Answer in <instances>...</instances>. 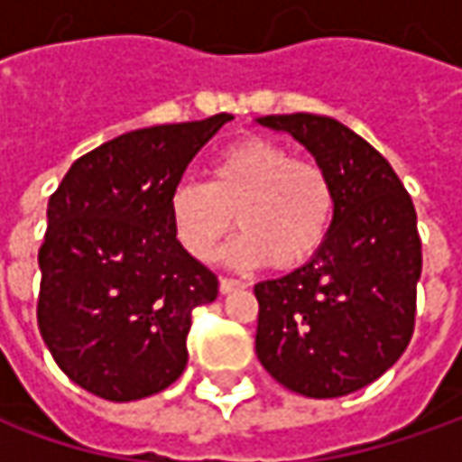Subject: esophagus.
Returning a JSON list of instances; mask_svg holds the SVG:
<instances>
[{"label": "esophagus", "instance_id": "esophagus-1", "mask_svg": "<svg viewBox=\"0 0 462 462\" xmlns=\"http://www.w3.org/2000/svg\"><path fill=\"white\" fill-rule=\"evenodd\" d=\"M221 293L228 295L234 293V291H241V288H246V282H241V280H231V277H221Z\"/></svg>", "mask_w": 462, "mask_h": 462}]
</instances>
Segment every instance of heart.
<instances>
[{
    "instance_id": "heart-1",
    "label": "heart",
    "mask_w": 462,
    "mask_h": 462,
    "mask_svg": "<svg viewBox=\"0 0 462 462\" xmlns=\"http://www.w3.org/2000/svg\"><path fill=\"white\" fill-rule=\"evenodd\" d=\"M337 195L327 169L293 159L288 146L246 135L213 156L208 182H180L169 192L174 239L192 259L213 257L231 228L241 234L223 259L234 267L273 264L291 273L316 257L334 223Z\"/></svg>"
}]
</instances>
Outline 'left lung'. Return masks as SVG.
Returning <instances> with one entry per match:
<instances>
[{
	"label": "left lung",
	"instance_id": "obj_1",
	"mask_svg": "<svg viewBox=\"0 0 462 462\" xmlns=\"http://www.w3.org/2000/svg\"><path fill=\"white\" fill-rule=\"evenodd\" d=\"M257 123L293 135L337 195L324 249L291 275L254 285L257 357L295 393L339 399L378 381L414 334L417 210L393 167L339 120L293 113Z\"/></svg>",
	"mask_w": 462,
	"mask_h": 462
}]
</instances>
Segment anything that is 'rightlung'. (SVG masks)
Listing matches in <instances>:
<instances>
[{
  "mask_svg": "<svg viewBox=\"0 0 462 462\" xmlns=\"http://www.w3.org/2000/svg\"><path fill=\"white\" fill-rule=\"evenodd\" d=\"M228 113L123 134L84 153L48 200L38 327L53 360L99 399L138 401L187 367L195 306L218 277L174 239L169 192Z\"/></svg>",
  "mask_w": 462,
  "mask_h": 462,
  "instance_id": "obj_1",
  "label": "right lung"
}]
</instances>
